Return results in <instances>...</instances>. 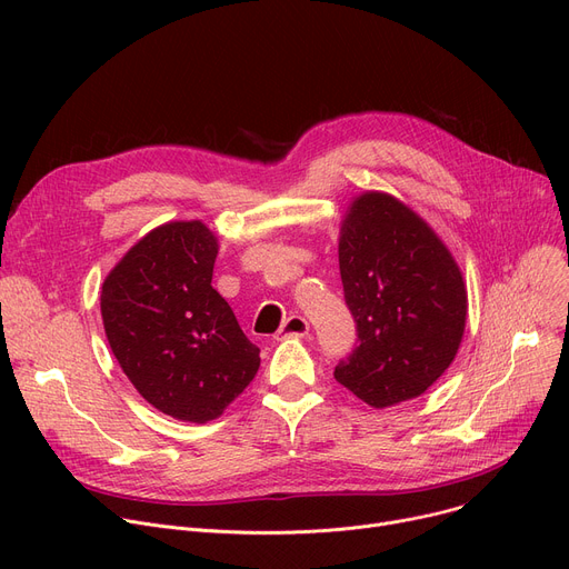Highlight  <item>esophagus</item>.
<instances>
[{
	"instance_id": "1",
	"label": "esophagus",
	"mask_w": 569,
	"mask_h": 569,
	"mask_svg": "<svg viewBox=\"0 0 569 569\" xmlns=\"http://www.w3.org/2000/svg\"><path fill=\"white\" fill-rule=\"evenodd\" d=\"M309 335V322L302 316H290L288 320H283V325L279 327V332L274 335L277 341L290 339V337H307Z\"/></svg>"
}]
</instances>
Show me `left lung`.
<instances>
[{
	"instance_id": "8db88e82",
	"label": "left lung",
	"mask_w": 569,
	"mask_h": 569,
	"mask_svg": "<svg viewBox=\"0 0 569 569\" xmlns=\"http://www.w3.org/2000/svg\"><path fill=\"white\" fill-rule=\"evenodd\" d=\"M339 269L357 346L337 365V382L373 408L427 392L452 365L466 327L452 253L401 200L367 191L341 223Z\"/></svg>"
}]
</instances>
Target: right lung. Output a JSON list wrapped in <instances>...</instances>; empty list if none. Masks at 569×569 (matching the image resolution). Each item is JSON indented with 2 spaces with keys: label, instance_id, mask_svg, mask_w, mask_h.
I'll return each instance as SVG.
<instances>
[{
  "label": "right lung",
  "instance_id": "obj_1",
  "mask_svg": "<svg viewBox=\"0 0 569 569\" xmlns=\"http://www.w3.org/2000/svg\"><path fill=\"white\" fill-rule=\"evenodd\" d=\"M219 244L200 221L147 232L103 281L101 316L119 367L174 420L204 425L247 390L260 348L212 288Z\"/></svg>",
  "mask_w": 569,
  "mask_h": 569
}]
</instances>
